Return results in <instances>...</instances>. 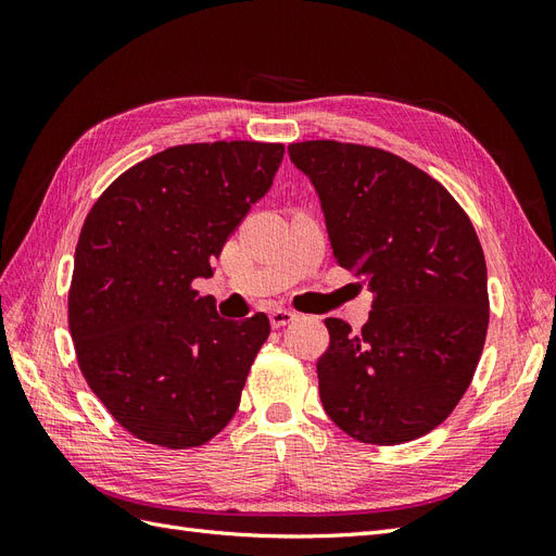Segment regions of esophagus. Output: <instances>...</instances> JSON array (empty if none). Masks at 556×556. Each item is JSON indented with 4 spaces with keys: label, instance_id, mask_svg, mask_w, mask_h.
Wrapping results in <instances>:
<instances>
[{
    "label": "esophagus",
    "instance_id": "1",
    "mask_svg": "<svg viewBox=\"0 0 556 556\" xmlns=\"http://www.w3.org/2000/svg\"><path fill=\"white\" fill-rule=\"evenodd\" d=\"M294 317H296V313L285 311V308H274L271 313H268V319H271V327H274V329H280V327H285V325H290Z\"/></svg>",
    "mask_w": 556,
    "mask_h": 556
}]
</instances>
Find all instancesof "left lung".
Wrapping results in <instances>:
<instances>
[{"label":"left lung","mask_w":556,"mask_h":556,"mask_svg":"<svg viewBox=\"0 0 556 556\" xmlns=\"http://www.w3.org/2000/svg\"><path fill=\"white\" fill-rule=\"evenodd\" d=\"M288 153L319 197L336 264L376 292L359 333L325 319L323 406L355 441H415L454 410L482 355L490 296L478 233L439 180L387 150L304 141Z\"/></svg>","instance_id":"obj_1"}]
</instances>
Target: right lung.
<instances>
[{
  "label": "right lung",
  "mask_w": 556,
  "mask_h": 556,
  "mask_svg": "<svg viewBox=\"0 0 556 556\" xmlns=\"http://www.w3.org/2000/svg\"><path fill=\"white\" fill-rule=\"evenodd\" d=\"M282 143L166 148L117 176L80 229L70 331L90 390L137 439L185 450L220 433L268 339L264 313L225 319L197 278L260 201Z\"/></svg>",
  "instance_id": "add662e5"
}]
</instances>
